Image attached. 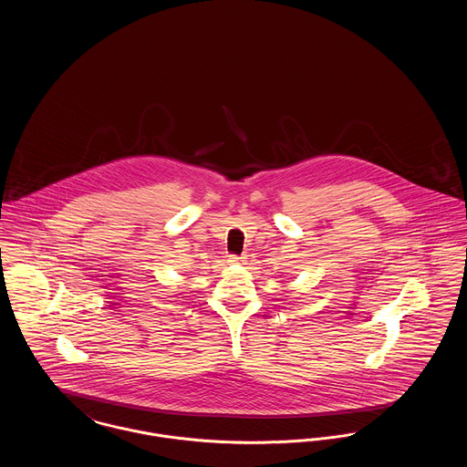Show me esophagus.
I'll return each instance as SVG.
<instances>
[{"label": "esophagus", "mask_w": 467, "mask_h": 467, "mask_svg": "<svg viewBox=\"0 0 467 467\" xmlns=\"http://www.w3.org/2000/svg\"><path fill=\"white\" fill-rule=\"evenodd\" d=\"M242 259H244V257H238V255H229L227 263H229V265H238Z\"/></svg>", "instance_id": "1"}]
</instances>
